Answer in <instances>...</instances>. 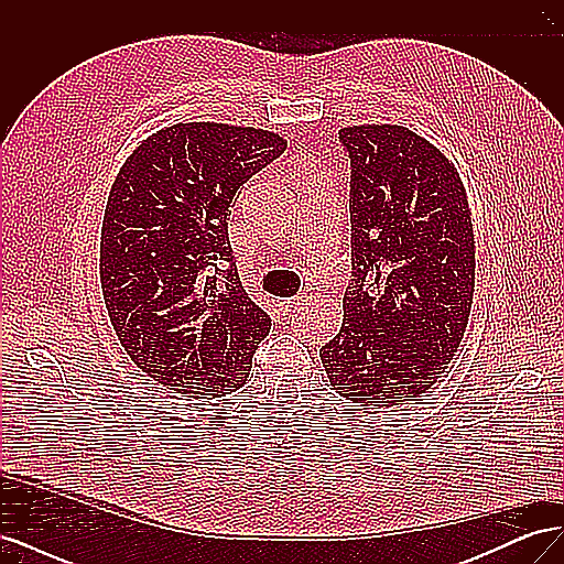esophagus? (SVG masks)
<instances>
[{
    "label": "esophagus",
    "mask_w": 564,
    "mask_h": 564,
    "mask_svg": "<svg viewBox=\"0 0 564 564\" xmlns=\"http://www.w3.org/2000/svg\"><path fill=\"white\" fill-rule=\"evenodd\" d=\"M303 301H305V296H294V299H289L286 303H289V308H301Z\"/></svg>",
    "instance_id": "1"
}]
</instances>
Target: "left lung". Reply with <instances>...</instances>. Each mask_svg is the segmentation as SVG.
Returning a JSON list of instances; mask_svg holds the SVG:
<instances>
[{
	"instance_id": "left-lung-1",
	"label": "left lung",
	"mask_w": 564,
	"mask_h": 564,
	"mask_svg": "<svg viewBox=\"0 0 564 564\" xmlns=\"http://www.w3.org/2000/svg\"><path fill=\"white\" fill-rule=\"evenodd\" d=\"M350 160L352 280L319 348L338 395L395 406L431 390L464 338L475 235L454 164L398 124L338 131Z\"/></svg>"
}]
</instances>
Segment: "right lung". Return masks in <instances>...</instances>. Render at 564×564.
<instances>
[{
	"label": "right lung",
	"mask_w": 564,
	"mask_h": 564,
	"mask_svg": "<svg viewBox=\"0 0 564 564\" xmlns=\"http://www.w3.org/2000/svg\"><path fill=\"white\" fill-rule=\"evenodd\" d=\"M286 150L280 133L214 122L164 127L110 187L100 286L119 344L181 395L240 390L270 315L240 282L228 237L242 185Z\"/></svg>",
	"instance_id": "right-lung-1"
}]
</instances>
